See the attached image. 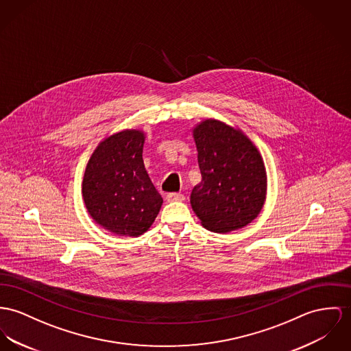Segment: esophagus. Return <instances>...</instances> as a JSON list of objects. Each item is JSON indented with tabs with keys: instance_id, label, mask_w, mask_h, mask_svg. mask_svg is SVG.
<instances>
[{
	"instance_id": "esophagus-1",
	"label": "esophagus",
	"mask_w": 351,
	"mask_h": 351,
	"mask_svg": "<svg viewBox=\"0 0 351 351\" xmlns=\"http://www.w3.org/2000/svg\"><path fill=\"white\" fill-rule=\"evenodd\" d=\"M184 195L182 193H176V192H172V193H168L167 195V202H182L184 200Z\"/></svg>"
}]
</instances>
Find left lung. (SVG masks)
Wrapping results in <instances>:
<instances>
[{"label": "left lung", "mask_w": 351, "mask_h": 351, "mask_svg": "<svg viewBox=\"0 0 351 351\" xmlns=\"http://www.w3.org/2000/svg\"><path fill=\"white\" fill-rule=\"evenodd\" d=\"M202 182L191 206L202 226L214 232L242 228L259 215L267 191L263 159L252 141L219 120L193 128Z\"/></svg>", "instance_id": "left-lung-1"}]
</instances>
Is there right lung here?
Listing matches in <instances>:
<instances>
[{
    "instance_id": "add662e5",
    "label": "right lung",
    "mask_w": 351,
    "mask_h": 351,
    "mask_svg": "<svg viewBox=\"0 0 351 351\" xmlns=\"http://www.w3.org/2000/svg\"><path fill=\"white\" fill-rule=\"evenodd\" d=\"M145 135L125 130L104 138L86 164L82 197L93 220L119 237H138L155 221L162 195L143 162Z\"/></svg>"
}]
</instances>
